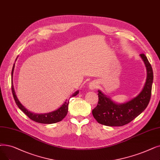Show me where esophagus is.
<instances>
[{
	"label": "esophagus",
	"mask_w": 160,
	"mask_h": 160,
	"mask_svg": "<svg viewBox=\"0 0 160 160\" xmlns=\"http://www.w3.org/2000/svg\"><path fill=\"white\" fill-rule=\"evenodd\" d=\"M98 86V83L97 81H92L89 84V88L92 90H94L97 88Z\"/></svg>",
	"instance_id": "obj_1"
}]
</instances>
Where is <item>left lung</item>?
Returning a JSON list of instances; mask_svg holds the SVG:
<instances>
[{
    "label": "left lung",
    "mask_w": 160,
    "mask_h": 160,
    "mask_svg": "<svg viewBox=\"0 0 160 160\" xmlns=\"http://www.w3.org/2000/svg\"><path fill=\"white\" fill-rule=\"evenodd\" d=\"M140 56L147 72V80L141 92L126 102L117 104L99 90L98 104L92 110L94 118L98 123L107 126H122L134 120L147 107L151 97L153 71L147 56L144 53Z\"/></svg>",
    "instance_id": "1"
}]
</instances>
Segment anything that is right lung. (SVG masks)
<instances>
[{
	"label": "right lung",
	"instance_id": "obj_1",
	"mask_svg": "<svg viewBox=\"0 0 160 160\" xmlns=\"http://www.w3.org/2000/svg\"><path fill=\"white\" fill-rule=\"evenodd\" d=\"M13 70H14V65L13 66L12 71V78L13 76ZM12 92L13 94V97L14 98L15 102L16 105L19 107V109L22 110L23 112L28 116L29 118L34 122L40 123H46V124H50V123H57L63 120L64 118L66 116L67 112H68V101H65L63 105H62L60 108H59L58 110L53 111V112H49V113H45V114H34L28 110H27L25 107H24L22 104L19 102L18 100V97L16 96L14 88H13V83L12 84ZM79 93V91H76L75 93H74L72 96H76Z\"/></svg>",
	"mask_w": 160,
	"mask_h": 160
}]
</instances>
